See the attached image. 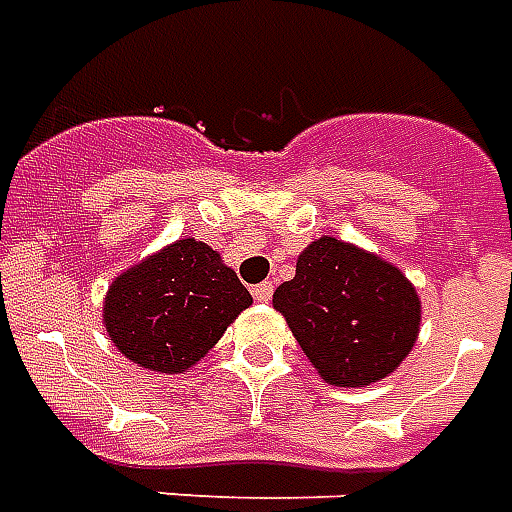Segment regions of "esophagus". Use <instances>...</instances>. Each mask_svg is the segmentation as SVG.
Segmentation results:
<instances>
[{"mask_svg":"<svg viewBox=\"0 0 512 512\" xmlns=\"http://www.w3.org/2000/svg\"><path fill=\"white\" fill-rule=\"evenodd\" d=\"M272 291H275L272 280H264L259 286H253V299H256V302H270Z\"/></svg>","mask_w":512,"mask_h":512,"instance_id":"obj_1","label":"esophagus"}]
</instances>
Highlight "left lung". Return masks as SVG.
Returning <instances> with one entry per match:
<instances>
[{"mask_svg": "<svg viewBox=\"0 0 512 512\" xmlns=\"http://www.w3.org/2000/svg\"><path fill=\"white\" fill-rule=\"evenodd\" d=\"M305 356L332 386L361 388L402 364L418 337L421 302L410 280L356 245L321 237L275 288Z\"/></svg>", "mask_w": 512, "mask_h": 512, "instance_id": "1", "label": "left lung"}]
</instances>
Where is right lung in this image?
Returning <instances> with one entry per match:
<instances>
[{"instance_id": "1", "label": "right lung", "mask_w": 512, "mask_h": 512, "mask_svg": "<svg viewBox=\"0 0 512 512\" xmlns=\"http://www.w3.org/2000/svg\"><path fill=\"white\" fill-rule=\"evenodd\" d=\"M251 302L237 272L188 237L113 280L105 326L126 359L175 375L197 364Z\"/></svg>"}]
</instances>
